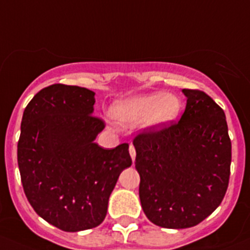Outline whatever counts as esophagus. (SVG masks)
Segmentation results:
<instances>
[{"instance_id":"34e87169","label":"esophagus","mask_w":250,"mask_h":250,"mask_svg":"<svg viewBox=\"0 0 250 250\" xmlns=\"http://www.w3.org/2000/svg\"><path fill=\"white\" fill-rule=\"evenodd\" d=\"M129 153H130L131 159H133V161H134L135 160V156H136V150H135V147H134L133 145H130L129 146Z\"/></svg>"}]
</instances>
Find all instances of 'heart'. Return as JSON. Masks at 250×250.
I'll list each match as a JSON object with an SVG mask.
<instances>
[{"label": "heart", "instance_id": "heart-1", "mask_svg": "<svg viewBox=\"0 0 250 250\" xmlns=\"http://www.w3.org/2000/svg\"><path fill=\"white\" fill-rule=\"evenodd\" d=\"M180 109L182 103L177 96L153 92L116 102L110 108V115L121 123L144 121L147 127L160 129L177 119Z\"/></svg>", "mask_w": 250, "mask_h": 250}]
</instances>
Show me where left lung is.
I'll use <instances>...</instances> for the list:
<instances>
[{
  "label": "left lung",
  "mask_w": 250,
  "mask_h": 250,
  "mask_svg": "<svg viewBox=\"0 0 250 250\" xmlns=\"http://www.w3.org/2000/svg\"><path fill=\"white\" fill-rule=\"evenodd\" d=\"M186 108L178 122L144 130L133 140L139 196L155 226H197L223 201L231 164L226 114L201 90L184 89Z\"/></svg>",
  "instance_id": "left-lung-1"
}]
</instances>
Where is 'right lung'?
<instances>
[{
	"mask_svg": "<svg viewBox=\"0 0 250 250\" xmlns=\"http://www.w3.org/2000/svg\"><path fill=\"white\" fill-rule=\"evenodd\" d=\"M95 92L53 84L23 111L18 142L21 183L29 204L60 230L100 226L121 172L131 165L129 145L105 149L95 142L105 127L92 116Z\"/></svg>",
	"mask_w": 250,
	"mask_h": 250,
	"instance_id": "add662e5",
	"label": "right lung"
}]
</instances>
